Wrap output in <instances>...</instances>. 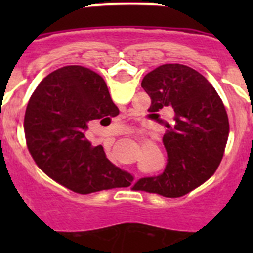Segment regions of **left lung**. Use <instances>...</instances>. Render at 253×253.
Masks as SVG:
<instances>
[{
    "label": "left lung",
    "instance_id": "obj_1",
    "mask_svg": "<svg viewBox=\"0 0 253 253\" xmlns=\"http://www.w3.org/2000/svg\"><path fill=\"white\" fill-rule=\"evenodd\" d=\"M142 87L151 97L148 111L160 120L162 109L173 116L165 122L163 146L167 163L163 172L143 177L134 190L178 198L213 175L223 158L229 122L222 99L207 78L184 64H163L147 73Z\"/></svg>",
    "mask_w": 253,
    "mask_h": 253
}]
</instances>
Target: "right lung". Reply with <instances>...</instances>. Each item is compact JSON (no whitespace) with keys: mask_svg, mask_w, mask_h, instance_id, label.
I'll return each instance as SVG.
<instances>
[{"mask_svg":"<svg viewBox=\"0 0 253 253\" xmlns=\"http://www.w3.org/2000/svg\"><path fill=\"white\" fill-rule=\"evenodd\" d=\"M119 114L104 78L82 66H66L38 84L26 106L24 129L31 157L58 184L78 194L130 186L133 176L92 147L88 123Z\"/></svg>","mask_w":253,"mask_h":253,"instance_id":"add662e5","label":"right lung"}]
</instances>
